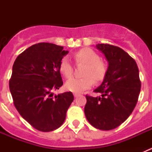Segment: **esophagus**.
<instances>
[{
  "label": "esophagus",
  "instance_id": "34e87169",
  "mask_svg": "<svg viewBox=\"0 0 152 152\" xmlns=\"http://www.w3.org/2000/svg\"><path fill=\"white\" fill-rule=\"evenodd\" d=\"M78 96H80V94H78V93H74V96L75 97H77Z\"/></svg>",
  "mask_w": 152,
  "mask_h": 152
}]
</instances>
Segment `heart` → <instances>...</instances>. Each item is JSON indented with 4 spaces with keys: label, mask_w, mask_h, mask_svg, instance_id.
<instances>
[{
    "label": "heart",
    "mask_w": 152,
    "mask_h": 152,
    "mask_svg": "<svg viewBox=\"0 0 152 152\" xmlns=\"http://www.w3.org/2000/svg\"><path fill=\"white\" fill-rule=\"evenodd\" d=\"M74 59L77 64H84L82 70L84 77H72L65 83V88L74 93H80L88 89L95 83H100L105 78L107 66L100 60V56L89 48H83L75 52ZM59 71L64 77L69 78L73 73V67L68 58H63L59 64Z\"/></svg>",
    "instance_id": "b5f03b06"
}]
</instances>
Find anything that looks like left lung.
Returning <instances> with one entry per match:
<instances>
[{
  "instance_id": "left-lung-1",
  "label": "left lung",
  "mask_w": 152,
  "mask_h": 152,
  "mask_svg": "<svg viewBox=\"0 0 152 152\" xmlns=\"http://www.w3.org/2000/svg\"><path fill=\"white\" fill-rule=\"evenodd\" d=\"M107 61V75L94 92L101 96L86 95L84 113L94 127L111 130L125 122L136 105L141 90L139 68L123 49L110 44H97Z\"/></svg>"
}]
</instances>
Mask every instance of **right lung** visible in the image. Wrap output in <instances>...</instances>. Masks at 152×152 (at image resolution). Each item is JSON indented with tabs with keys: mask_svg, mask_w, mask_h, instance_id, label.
Masks as SVG:
<instances>
[{
	"mask_svg": "<svg viewBox=\"0 0 152 152\" xmlns=\"http://www.w3.org/2000/svg\"><path fill=\"white\" fill-rule=\"evenodd\" d=\"M68 51L49 42L33 45L13 63L9 87L20 116L36 129L51 132L63 124L74 100L72 92L53 95L63 84L59 64Z\"/></svg>",
	"mask_w": 152,
	"mask_h": 152,
	"instance_id": "obj_1",
	"label": "right lung"
}]
</instances>
